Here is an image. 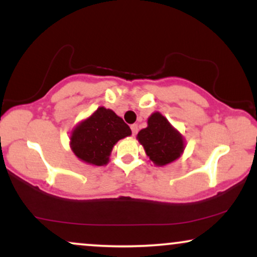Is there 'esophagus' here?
I'll return each mask as SVG.
<instances>
[{
  "label": "esophagus",
  "mask_w": 257,
  "mask_h": 257,
  "mask_svg": "<svg viewBox=\"0 0 257 257\" xmlns=\"http://www.w3.org/2000/svg\"><path fill=\"white\" fill-rule=\"evenodd\" d=\"M131 129H132V133H133V135H137V133H138V124H132L131 125Z\"/></svg>",
  "instance_id": "obj_1"
}]
</instances>
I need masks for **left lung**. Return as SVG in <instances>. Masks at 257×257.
Instances as JSON below:
<instances>
[{
    "instance_id": "left-lung-1",
    "label": "left lung",
    "mask_w": 257,
    "mask_h": 257,
    "mask_svg": "<svg viewBox=\"0 0 257 257\" xmlns=\"http://www.w3.org/2000/svg\"><path fill=\"white\" fill-rule=\"evenodd\" d=\"M138 141L155 166L163 167L181 157L186 143L181 133L161 112H153L147 126L138 133Z\"/></svg>"
}]
</instances>
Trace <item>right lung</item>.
Wrapping results in <instances>:
<instances>
[{
  "instance_id": "right-lung-1",
  "label": "right lung",
  "mask_w": 257,
  "mask_h": 257,
  "mask_svg": "<svg viewBox=\"0 0 257 257\" xmlns=\"http://www.w3.org/2000/svg\"><path fill=\"white\" fill-rule=\"evenodd\" d=\"M129 135L132 131L124 120L110 108L100 106L72 129L70 147L79 161L101 167L108 163L117 141Z\"/></svg>"
}]
</instances>
